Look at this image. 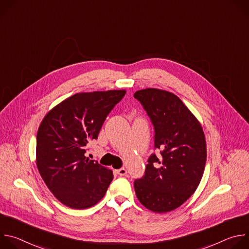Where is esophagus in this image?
Instances as JSON below:
<instances>
[{
  "label": "esophagus",
  "mask_w": 249,
  "mask_h": 249,
  "mask_svg": "<svg viewBox=\"0 0 249 249\" xmlns=\"http://www.w3.org/2000/svg\"><path fill=\"white\" fill-rule=\"evenodd\" d=\"M116 172H117V174H119L120 176H124V175L127 174V170H126L124 167H122V168L116 170Z\"/></svg>",
  "instance_id": "1"
}]
</instances>
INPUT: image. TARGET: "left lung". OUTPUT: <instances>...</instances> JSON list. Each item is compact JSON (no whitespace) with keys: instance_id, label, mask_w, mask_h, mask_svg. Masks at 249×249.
Returning <instances> with one entry per match:
<instances>
[{"instance_id":"1","label":"left lung","mask_w":249,"mask_h":249,"mask_svg":"<svg viewBox=\"0 0 249 249\" xmlns=\"http://www.w3.org/2000/svg\"><path fill=\"white\" fill-rule=\"evenodd\" d=\"M155 127V147L161 157L152 155L145 175L135 180L140 203L155 213L180 207L196 191L205 169L207 147L199 120L174 93L145 89L134 94Z\"/></svg>"}]
</instances>
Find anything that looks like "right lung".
<instances>
[{
  "instance_id": "1",
  "label": "right lung",
  "mask_w": 249,
  "mask_h": 249,
  "mask_svg": "<svg viewBox=\"0 0 249 249\" xmlns=\"http://www.w3.org/2000/svg\"><path fill=\"white\" fill-rule=\"evenodd\" d=\"M125 93V89L79 92L42 119L36 137L37 169L52 194L67 207L94 206L112 181V170L89 160L85 153Z\"/></svg>"
}]
</instances>
